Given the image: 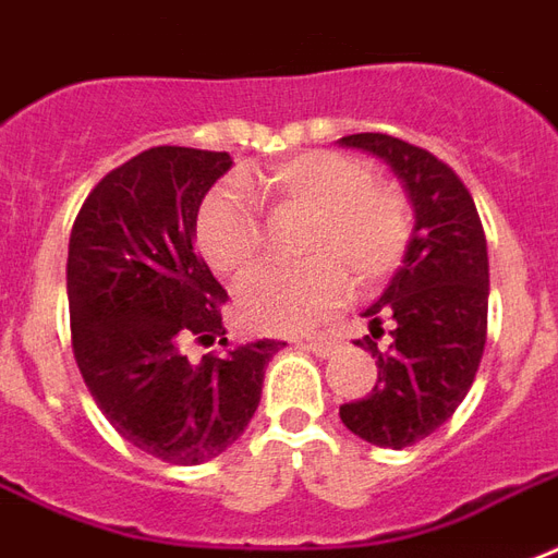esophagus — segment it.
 I'll use <instances>...</instances> for the list:
<instances>
[{"label": "esophagus", "instance_id": "1", "mask_svg": "<svg viewBox=\"0 0 558 558\" xmlns=\"http://www.w3.org/2000/svg\"><path fill=\"white\" fill-rule=\"evenodd\" d=\"M300 348H306V351H312L315 356H329V353L336 351V339L318 332V336H308V339L300 341Z\"/></svg>", "mask_w": 558, "mask_h": 558}]
</instances>
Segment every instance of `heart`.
<instances>
[{
  "label": "heart",
  "mask_w": 558,
  "mask_h": 558,
  "mask_svg": "<svg viewBox=\"0 0 558 558\" xmlns=\"http://www.w3.org/2000/svg\"><path fill=\"white\" fill-rule=\"evenodd\" d=\"M255 198L306 214L294 270H264L238 291V315L262 332H306L351 296L396 274L410 243V205L368 166L336 150H306L246 178ZM250 192V193H251ZM248 193V194H250ZM243 186H217L198 207L195 238L217 274L240 279L258 264L262 222Z\"/></svg>",
  "instance_id": "obj_1"
}]
</instances>
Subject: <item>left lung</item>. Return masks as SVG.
Masks as SVG:
<instances>
[{
	"instance_id": "obj_1",
	"label": "left lung",
	"mask_w": 558,
	"mask_h": 558,
	"mask_svg": "<svg viewBox=\"0 0 558 558\" xmlns=\"http://www.w3.org/2000/svg\"><path fill=\"white\" fill-rule=\"evenodd\" d=\"M392 166L416 214L401 270L365 308L372 336L356 341L377 360V384L341 404L339 416L372 446L404 449L425 440L458 410L475 380L487 339V240L470 190L430 150L386 133H353ZM390 332V348L376 339Z\"/></svg>"
}]
</instances>
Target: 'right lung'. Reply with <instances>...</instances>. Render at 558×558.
<instances>
[{
    "label": "right lung",
    "instance_id": "right-lung-1",
    "mask_svg": "<svg viewBox=\"0 0 558 558\" xmlns=\"http://www.w3.org/2000/svg\"><path fill=\"white\" fill-rule=\"evenodd\" d=\"M226 150L160 145L88 193L68 246L73 356L109 425L166 463H205L246 430L264 368L284 341L262 339L186 361V340L229 347L226 288L193 250Z\"/></svg>",
    "mask_w": 558,
    "mask_h": 558
}]
</instances>
